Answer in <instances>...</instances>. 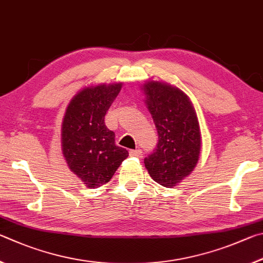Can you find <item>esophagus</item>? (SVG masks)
I'll use <instances>...</instances> for the list:
<instances>
[{"instance_id":"1","label":"esophagus","mask_w":263,"mask_h":263,"mask_svg":"<svg viewBox=\"0 0 263 263\" xmlns=\"http://www.w3.org/2000/svg\"><path fill=\"white\" fill-rule=\"evenodd\" d=\"M129 155L133 156V157H141V156H142V150L141 149L130 150V151H129Z\"/></svg>"}]
</instances>
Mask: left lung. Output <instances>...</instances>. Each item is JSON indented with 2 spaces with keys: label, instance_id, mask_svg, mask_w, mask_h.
I'll use <instances>...</instances> for the list:
<instances>
[{
  "label": "left lung",
  "instance_id": "obj_1",
  "mask_svg": "<svg viewBox=\"0 0 263 263\" xmlns=\"http://www.w3.org/2000/svg\"><path fill=\"white\" fill-rule=\"evenodd\" d=\"M143 91L158 133L157 146L144 158L145 167L159 185L173 187L190 176L199 160V120L191 99L178 87L151 81Z\"/></svg>",
  "mask_w": 263,
  "mask_h": 263
}]
</instances>
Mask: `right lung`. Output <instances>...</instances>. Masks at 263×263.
Returning <instances> with one entry per match:
<instances>
[{
    "mask_svg": "<svg viewBox=\"0 0 263 263\" xmlns=\"http://www.w3.org/2000/svg\"><path fill=\"white\" fill-rule=\"evenodd\" d=\"M122 83L85 87L70 100L61 129L62 154L69 168L89 188L110 180L128 157L115 144V135L106 127L105 115L117 98Z\"/></svg>",
    "mask_w": 263,
    "mask_h": 263,
    "instance_id": "1",
    "label": "right lung"
}]
</instances>
